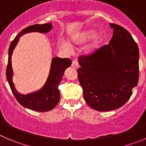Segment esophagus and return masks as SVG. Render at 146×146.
Masks as SVG:
<instances>
[{
    "label": "esophagus",
    "instance_id": "1",
    "mask_svg": "<svg viewBox=\"0 0 146 146\" xmlns=\"http://www.w3.org/2000/svg\"><path fill=\"white\" fill-rule=\"evenodd\" d=\"M72 67L74 68H77L78 67V62L77 60H73L72 62Z\"/></svg>",
    "mask_w": 146,
    "mask_h": 146
}]
</instances>
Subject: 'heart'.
Returning <instances> with one entry per match:
<instances>
[{
	"mask_svg": "<svg viewBox=\"0 0 146 146\" xmlns=\"http://www.w3.org/2000/svg\"><path fill=\"white\" fill-rule=\"evenodd\" d=\"M95 34H96V30L94 29H87L83 31L80 33L75 35L70 39V44H73V45H81V44L86 43L88 41L93 38L92 40L89 42V44L86 47L85 52L87 54H94L100 48L101 45L104 41V36L102 34H98L96 35ZM58 47L60 50H68V51L71 50V47L70 46V44L64 41L58 42Z\"/></svg>",
	"mask_w": 146,
	"mask_h": 146,
	"instance_id": "b5f03b06",
	"label": "heart"
}]
</instances>
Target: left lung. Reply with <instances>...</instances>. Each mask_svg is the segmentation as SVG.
<instances>
[{"mask_svg":"<svg viewBox=\"0 0 146 146\" xmlns=\"http://www.w3.org/2000/svg\"><path fill=\"white\" fill-rule=\"evenodd\" d=\"M109 44L90 55L78 58V77L87 104L99 111L122 107L131 96L139 78V49L125 28L110 24Z\"/></svg>","mask_w":146,"mask_h":146,"instance_id":"8db88e82","label":"left lung"}]
</instances>
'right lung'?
Segmentation results:
<instances>
[{"label":"right lung","instance_id":"obj_1","mask_svg":"<svg viewBox=\"0 0 146 146\" xmlns=\"http://www.w3.org/2000/svg\"><path fill=\"white\" fill-rule=\"evenodd\" d=\"M51 23L44 24H35L21 30L14 38L9 46V60L6 68V78L12 92L16 100L21 106L29 110L37 111H47L52 110L60 101V92L58 86L62 81L65 69L71 65L72 61L69 58H60L55 57L52 58L50 73L44 86L36 92L21 94L18 93L13 82V69L11 65V55L19 37L29 32L47 33L52 29Z\"/></svg>","mask_w":146,"mask_h":146}]
</instances>
